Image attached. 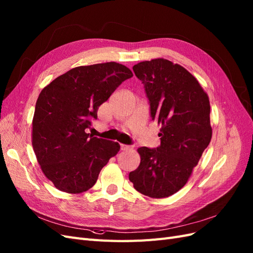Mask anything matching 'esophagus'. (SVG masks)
I'll return each instance as SVG.
<instances>
[{
  "label": "esophagus",
  "mask_w": 253,
  "mask_h": 253,
  "mask_svg": "<svg viewBox=\"0 0 253 253\" xmlns=\"http://www.w3.org/2000/svg\"><path fill=\"white\" fill-rule=\"evenodd\" d=\"M131 147L128 146V145H125V144H121V150L125 151V150H129Z\"/></svg>",
  "instance_id": "34e87169"
}]
</instances>
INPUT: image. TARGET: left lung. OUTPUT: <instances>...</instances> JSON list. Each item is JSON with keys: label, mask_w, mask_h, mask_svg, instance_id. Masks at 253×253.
I'll return each mask as SVG.
<instances>
[{"label": "left lung", "mask_w": 253, "mask_h": 253, "mask_svg": "<svg viewBox=\"0 0 253 253\" xmlns=\"http://www.w3.org/2000/svg\"><path fill=\"white\" fill-rule=\"evenodd\" d=\"M133 72L145 88L161 145L138 148L140 165L129 174L134 189L151 198L171 196L186 184L212 138L210 100L189 71L164 58L142 61Z\"/></svg>", "instance_id": "obj_1"}]
</instances>
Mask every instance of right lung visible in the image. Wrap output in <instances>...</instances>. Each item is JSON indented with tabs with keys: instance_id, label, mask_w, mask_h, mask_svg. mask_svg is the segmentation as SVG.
Listing matches in <instances>:
<instances>
[{
	"instance_id": "obj_1",
	"label": "right lung",
	"mask_w": 253,
	"mask_h": 253,
	"mask_svg": "<svg viewBox=\"0 0 253 253\" xmlns=\"http://www.w3.org/2000/svg\"><path fill=\"white\" fill-rule=\"evenodd\" d=\"M132 72L118 62L76 67L42 89L35 107L32 143L56 189L81 194L95 184L120 144L86 133L99 106Z\"/></svg>"
}]
</instances>
